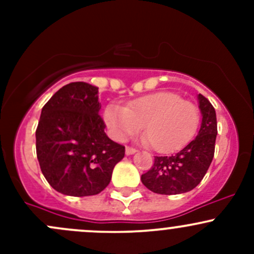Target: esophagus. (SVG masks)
Masks as SVG:
<instances>
[{"label":"esophagus","instance_id":"1","mask_svg":"<svg viewBox=\"0 0 254 254\" xmlns=\"http://www.w3.org/2000/svg\"><path fill=\"white\" fill-rule=\"evenodd\" d=\"M136 151H137L136 148L131 147V146H127V147H125V152H127V155H134Z\"/></svg>","mask_w":254,"mask_h":254}]
</instances>
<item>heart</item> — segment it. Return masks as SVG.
<instances>
[{
    "mask_svg": "<svg viewBox=\"0 0 254 254\" xmlns=\"http://www.w3.org/2000/svg\"><path fill=\"white\" fill-rule=\"evenodd\" d=\"M200 109L176 92L161 91L142 96L127 107L108 106L104 120L117 139L143 135L151 147L160 153H172L193 140L200 125Z\"/></svg>",
    "mask_w": 254,
    "mask_h": 254,
    "instance_id": "heart-1",
    "label": "heart"
}]
</instances>
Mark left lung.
I'll return each instance as SVG.
<instances>
[{
    "mask_svg": "<svg viewBox=\"0 0 254 254\" xmlns=\"http://www.w3.org/2000/svg\"><path fill=\"white\" fill-rule=\"evenodd\" d=\"M198 99L203 120L195 139L176 155L155 156L152 167L141 176L143 186L153 193L173 195L191 190L209 170L217 135L216 113L203 94Z\"/></svg>",
    "mask_w": 254,
    "mask_h": 254,
    "instance_id": "obj_1",
    "label": "left lung"
}]
</instances>
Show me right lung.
I'll use <instances>...</instances> for the list:
<instances>
[{
	"label": "right lung",
	"instance_id": "obj_1",
	"mask_svg": "<svg viewBox=\"0 0 254 254\" xmlns=\"http://www.w3.org/2000/svg\"><path fill=\"white\" fill-rule=\"evenodd\" d=\"M98 87L71 82L59 89L42 109L35 147L40 170L59 193L96 195L108 186L125 146L104 132L98 114Z\"/></svg>",
	"mask_w": 254,
	"mask_h": 254
}]
</instances>
